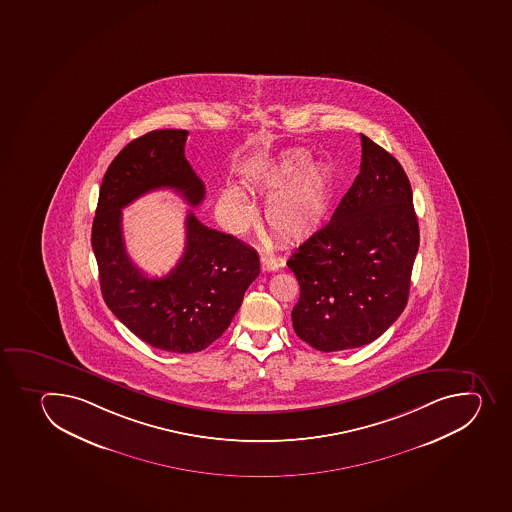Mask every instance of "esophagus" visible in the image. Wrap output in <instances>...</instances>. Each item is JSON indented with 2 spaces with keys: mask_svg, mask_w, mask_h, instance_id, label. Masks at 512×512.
<instances>
[{
  "mask_svg": "<svg viewBox=\"0 0 512 512\" xmlns=\"http://www.w3.org/2000/svg\"><path fill=\"white\" fill-rule=\"evenodd\" d=\"M260 263H262L263 270H267V272L278 270V268L283 265L278 258L272 257V255H262V257H260Z\"/></svg>",
  "mask_w": 512,
  "mask_h": 512,
  "instance_id": "1",
  "label": "esophagus"
}]
</instances>
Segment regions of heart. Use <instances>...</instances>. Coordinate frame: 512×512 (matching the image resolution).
Returning <instances> with one entry per match:
<instances>
[{
  "label": "heart",
  "mask_w": 512,
  "mask_h": 512,
  "mask_svg": "<svg viewBox=\"0 0 512 512\" xmlns=\"http://www.w3.org/2000/svg\"><path fill=\"white\" fill-rule=\"evenodd\" d=\"M255 189L268 194L263 219L268 229L283 240H298L313 234L327 219L333 202V176L322 162H310L305 149H288L277 161L252 177ZM220 204L235 224L252 219V204L239 187H229Z\"/></svg>",
  "instance_id": "b5f03b06"
}]
</instances>
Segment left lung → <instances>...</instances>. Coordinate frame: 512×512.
Segmentation results:
<instances>
[{"label":"left lung","instance_id":"1","mask_svg":"<svg viewBox=\"0 0 512 512\" xmlns=\"http://www.w3.org/2000/svg\"><path fill=\"white\" fill-rule=\"evenodd\" d=\"M419 227L413 190L390 152L361 134V166L335 214L288 268L300 283L293 330L320 351L360 348L408 303Z\"/></svg>","mask_w":512,"mask_h":512}]
</instances>
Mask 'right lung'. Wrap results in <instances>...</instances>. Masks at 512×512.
Returning a JSON list of instances; mask_svg holds the SVG:
<instances>
[{
  "label": "right lung",
  "instance_id": "obj_1",
  "mask_svg": "<svg viewBox=\"0 0 512 512\" xmlns=\"http://www.w3.org/2000/svg\"><path fill=\"white\" fill-rule=\"evenodd\" d=\"M187 134L184 129L147 132L117 154L104 174L91 235L109 310L147 345L171 353H197L220 338L260 273L254 249L209 229L192 210L185 219L184 255L166 277H147L127 255L126 205L164 187L192 207L204 200V182L184 156Z\"/></svg>",
  "mask_w": 512,
  "mask_h": 512
}]
</instances>
